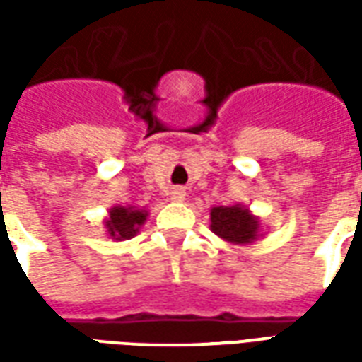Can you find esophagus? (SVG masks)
Masks as SVG:
<instances>
[{"label":"esophagus","instance_id":"34e87169","mask_svg":"<svg viewBox=\"0 0 362 362\" xmlns=\"http://www.w3.org/2000/svg\"><path fill=\"white\" fill-rule=\"evenodd\" d=\"M184 196H186V194H184V189L180 188H174L173 192H170V199H174V202H180V199H184Z\"/></svg>","mask_w":362,"mask_h":362}]
</instances>
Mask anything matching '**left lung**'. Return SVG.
<instances>
[{
	"mask_svg": "<svg viewBox=\"0 0 362 362\" xmlns=\"http://www.w3.org/2000/svg\"><path fill=\"white\" fill-rule=\"evenodd\" d=\"M211 230L233 244H250L259 236V219L243 205H219L211 209Z\"/></svg>",
	"mask_w": 362,
	"mask_h": 362,
	"instance_id": "1",
	"label": "left lung"
}]
</instances>
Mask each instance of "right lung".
I'll return each mask as SVG.
<instances>
[{
  "instance_id": "add662e5",
  "label": "right lung",
  "mask_w": 362,
  "mask_h": 362,
  "mask_svg": "<svg viewBox=\"0 0 362 362\" xmlns=\"http://www.w3.org/2000/svg\"><path fill=\"white\" fill-rule=\"evenodd\" d=\"M145 219H147L145 209L116 205L108 211V219L104 221V227H106L108 236L114 240H127V238H134L139 233Z\"/></svg>"
}]
</instances>
